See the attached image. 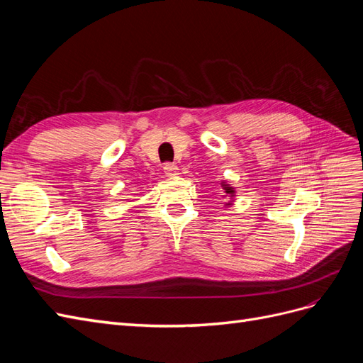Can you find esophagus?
<instances>
[{
    "label": "esophagus",
    "mask_w": 363,
    "mask_h": 363,
    "mask_svg": "<svg viewBox=\"0 0 363 363\" xmlns=\"http://www.w3.org/2000/svg\"><path fill=\"white\" fill-rule=\"evenodd\" d=\"M163 172L168 175V177H174V175H179V167L174 163H164L163 164Z\"/></svg>",
    "instance_id": "esophagus-1"
}]
</instances>
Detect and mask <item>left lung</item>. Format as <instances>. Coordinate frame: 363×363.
Masks as SVG:
<instances>
[{
  "label": "left lung",
  "mask_w": 363,
  "mask_h": 363,
  "mask_svg": "<svg viewBox=\"0 0 363 363\" xmlns=\"http://www.w3.org/2000/svg\"><path fill=\"white\" fill-rule=\"evenodd\" d=\"M223 189H224V192H225V195L224 196H228L230 199V201L228 203H225V206H232L233 204V199H235V188L233 186H230V184H227V182H223Z\"/></svg>",
  "instance_id": "1"
}]
</instances>
